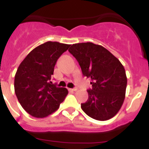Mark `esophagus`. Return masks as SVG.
<instances>
[{
	"label": "esophagus",
	"instance_id": "esophagus-1",
	"mask_svg": "<svg viewBox=\"0 0 149 149\" xmlns=\"http://www.w3.org/2000/svg\"><path fill=\"white\" fill-rule=\"evenodd\" d=\"M70 91H73V92H75V91H77V88H72V89H70Z\"/></svg>",
	"mask_w": 149,
	"mask_h": 149
}]
</instances>
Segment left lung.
Returning a JSON list of instances; mask_svg holds the SVG:
<instances>
[{"instance_id":"obj_1","label":"left lung","mask_w":149,"mask_h":149,"mask_svg":"<svg viewBox=\"0 0 149 149\" xmlns=\"http://www.w3.org/2000/svg\"><path fill=\"white\" fill-rule=\"evenodd\" d=\"M69 52L77 58L84 77L91 79L87 101L82 110L91 118L107 120L118 113L125 98L127 77L118 58L102 45L76 43Z\"/></svg>"}]
</instances>
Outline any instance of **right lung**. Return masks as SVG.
<instances>
[{
	"label": "right lung",
	"mask_w": 149,
	"mask_h": 149,
	"mask_svg": "<svg viewBox=\"0 0 149 149\" xmlns=\"http://www.w3.org/2000/svg\"><path fill=\"white\" fill-rule=\"evenodd\" d=\"M70 45L46 42L28 54L17 68L15 92L20 104L30 115L43 118L57 111L68 94L50 79L56 61Z\"/></svg>",
	"instance_id": "obj_1"
}]
</instances>
